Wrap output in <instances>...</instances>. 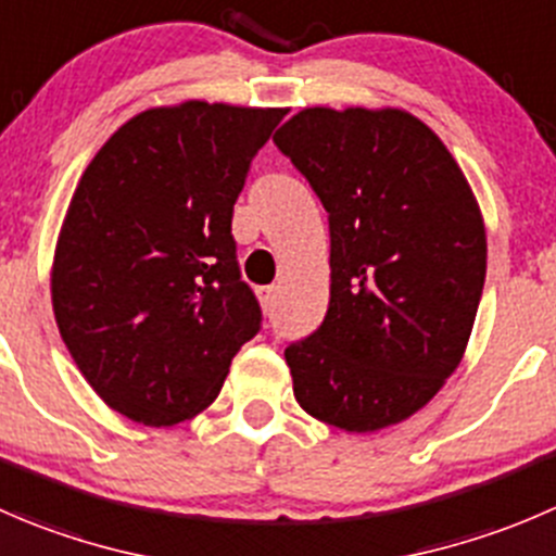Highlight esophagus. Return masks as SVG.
<instances>
[{
  "label": "esophagus",
  "mask_w": 556,
  "mask_h": 556,
  "mask_svg": "<svg viewBox=\"0 0 556 556\" xmlns=\"http://www.w3.org/2000/svg\"><path fill=\"white\" fill-rule=\"evenodd\" d=\"M257 299H261L263 312H271L277 304V288H261L257 290Z\"/></svg>",
  "instance_id": "1"
}]
</instances>
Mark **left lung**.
Listing matches in <instances>:
<instances>
[{"mask_svg":"<svg viewBox=\"0 0 556 556\" xmlns=\"http://www.w3.org/2000/svg\"><path fill=\"white\" fill-rule=\"evenodd\" d=\"M274 143L331 228L323 326L290 344L295 402L380 432L427 407L465 358L486 279V225L438 132L402 108H304Z\"/></svg>","mask_w":556,"mask_h":556,"instance_id":"1","label":"left lung"}]
</instances>
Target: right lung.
Masks as SVG:
<instances>
[{"instance_id":"right-lung-1","label":"right lung","mask_w":556,"mask_h":556,"mask_svg":"<svg viewBox=\"0 0 556 556\" xmlns=\"http://www.w3.org/2000/svg\"><path fill=\"white\" fill-rule=\"evenodd\" d=\"M285 113L206 100L147 108L86 165L53 250V317L86 382L129 421L195 418L261 328L230 219Z\"/></svg>"}]
</instances>
